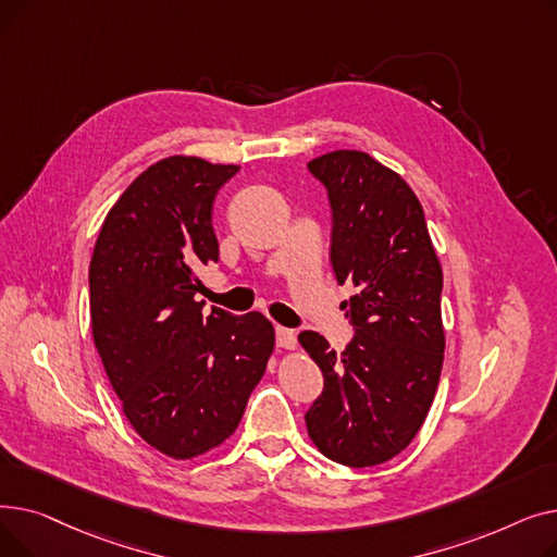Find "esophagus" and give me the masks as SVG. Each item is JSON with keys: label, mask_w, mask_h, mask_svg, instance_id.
Returning <instances> with one entry per match:
<instances>
[{"label": "esophagus", "mask_w": 557, "mask_h": 557, "mask_svg": "<svg viewBox=\"0 0 557 557\" xmlns=\"http://www.w3.org/2000/svg\"><path fill=\"white\" fill-rule=\"evenodd\" d=\"M275 338H277V347H282V349H296V332L294 330L275 327Z\"/></svg>", "instance_id": "1"}]
</instances>
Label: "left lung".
Listing matches in <instances>:
<instances>
[{
  "label": "left lung",
  "instance_id": "8db88e82",
  "mask_svg": "<svg viewBox=\"0 0 557 557\" xmlns=\"http://www.w3.org/2000/svg\"><path fill=\"white\" fill-rule=\"evenodd\" d=\"M309 171L330 191L332 267L357 288L343 302L357 334L343 355L315 332L298 336L325 374L307 431L341 465H382L413 443L441 382L443 267L397 171L352 149L313 158Z\"/></svg>",
  "mask_w": 557,
  "mask_h": 557
}]
</instances>
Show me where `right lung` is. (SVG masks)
<instances>
[{
    "mask_svg": "<svg viewBox=\"0 0 557 557\" xmlns=\"http://www.w3.org/2000/svg\"><path fill=\"white\" fill-rule=\"evenodd\" d=\"M239 171L169 156L128 185L103 219L90 261L92 338L122 411L146 445L191 460L237 431L267 372V315H205L196 271L219 261L216 191Z\"/></svg>",
    "mask_w": 557,
    "mask_h": 557,
    "instance_id": "add662e5",
    "label": "right lung"
}]
</instances>
